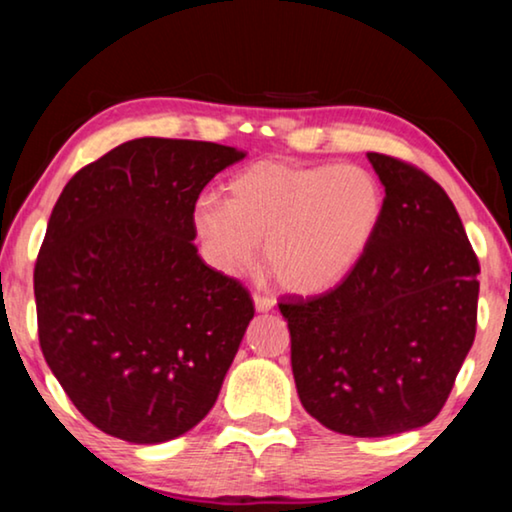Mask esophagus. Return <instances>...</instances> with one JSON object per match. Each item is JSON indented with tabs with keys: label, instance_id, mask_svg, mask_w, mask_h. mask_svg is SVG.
Returning <instances> with one entry per match:
<instances>
[{
	"label": "esophagus",
	"instance_id": "esophagus-1",
	"mask_svg": "<svg viewBox=\"0 0 512 512\" xmlns=\"http://www.w3.org/2000/svg\"><path fill=\"white\" fill-rule=\"evenodd\" d=\"M254 305H256V312H270L272 307H275V300L268 298V296H261V293H256Z\"/></svg>",
	"mask_w": 512,
	"mask_h": 512
}]
</instances>
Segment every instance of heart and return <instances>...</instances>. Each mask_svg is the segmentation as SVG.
<instances>
[{"label":"heart","mask_w":512,"mask_h":512,"mask_svg":"<svg viewBox=\"0 0 512 512\" xmlns=\"http://www.w3.org/2000/svg\"><path fill=\"white\" fill-rule=\"evenodd\" d=\"M384 216L380 181L359 165L258 160L230 177L226 202L202 195L193 230L212 268L240 275L258 256L277 282L317 296L352 275Z\"/></svg>","instance_id":"obj_1"}]
</instances>
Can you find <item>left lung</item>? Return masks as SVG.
Returning <instances> with one entry per match:
<instances>
[{
    "instance_id": "8db88e82",
    "label": "left lung",
    "mask_w": 512,
    "mask_h": 512,
    "mask_svg": "<svg viewBox=\"0 0 512 512\" xmlns=\"http://www.w3.org/2000/svg\"><path fill=\"white\" fill-rule=\"evenodd\" d=\"M384 216L368 254L335 289L289 296L291 368L326 429L382 438L443 410L475 340L480 263L447 193L415 165L368 153Z\"/></svg>"
}]
</instances>
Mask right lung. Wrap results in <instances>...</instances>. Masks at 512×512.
Wrapping results in <instances>:
<instances>
[{"mask_svg":"<svg viewBox=\"0 0 512 512\" xmlns=\"http://www.w3.org/2000/svg\"><path fill=\"white\" fill-rule=\"evenodd\" d=\"M247 153L193 139L125 142L74 174L34 265L39 345L76 410L137 445L212 410L254 300L202 261L193 207Z\"/></svg>","mask_w":512,"mask_h":512,"instance_id":"add662e5","label":"right lung"}]
</instances>
